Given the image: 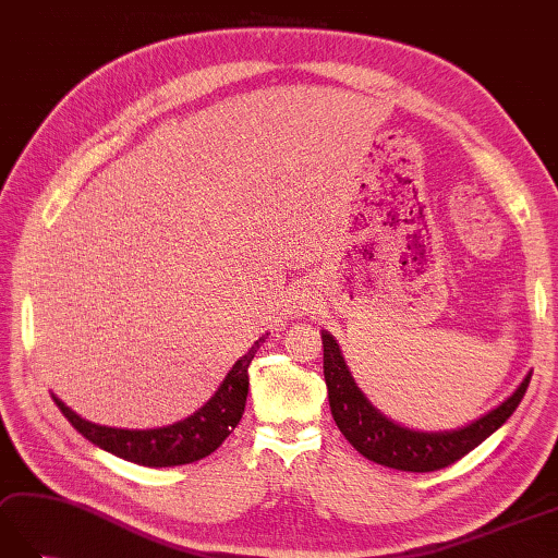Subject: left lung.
Masks as SVG:
<instances>
[{
	"label": "left lung",
	"mask_w": 558,
	"mask_h": 558,
	"mask_svg": "<svg viewBox=\"0 0 558 558\" xmlns=\"http://www.w3.org/2000/svg\"><path fill=\"white\" fill-rule=\"evenodd\" d=\"M323 338V375H326L328 399L332 418L340 433L349 439L359 454L375 461L387 469L407 473H430L447 469L454 461L463 459L471 449L499 430L509 421L511 413L521 404V399L530 385V375L518 385V390L501 401L497 409L485 413L483 418L459 430L447 433H418L387 421L380 411L371 407V401L361 395L352 373H349L340 347L328 332Z\"/></svg>",
	"instance_id": "8db88e82"
}]
</instances>
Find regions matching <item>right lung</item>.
<instances>
[{"label": "right lung", "mask_w": 558, "mask_h": 558, "mask_svg": "<svg viewBox=\"0 0 558 558\" xmlns=\"http://www.w3.org/2000/svg\"><path fill=\"white\" fill-rule=\"evenodd\" d=\"M262 342H266V338H258L250 352L230 368L223 385L218 387L216 395L197 413L166 427H154V430H121V427L95 425L77 416V413H73L57 397L54 401L77 433L116 457L140 465H149V469H171V465L192 463L209 457L235 430V425L244 413V404H247V371Z\"/></svg>", "instance_id": "add662e5"}]
</instances>
